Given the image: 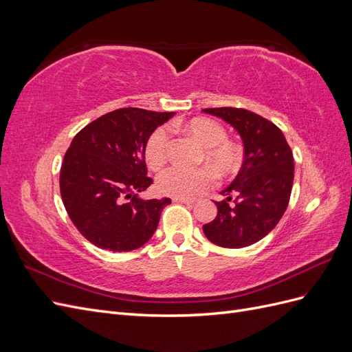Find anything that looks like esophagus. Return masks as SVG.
<instances>
[{
    "label": "esophagus",
    "mask_w": 352,
    "mask_h": 352,
    "mask_svg": "<svg viewBox=\"0 0 352 352\" xmlns=\"http://www.w3.org/2000/svg\"><path fill=\"white\" fill-rule=\"evenodd\" d=\"M176 202H182V204H188V206H194L198 204L199 199L198 198H175Z\"/></svg>",
    "instance_id": "1"
}]
</instances>
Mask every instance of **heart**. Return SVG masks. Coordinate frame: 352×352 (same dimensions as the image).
Listing matches in <instances>:
<instances>
[{
  "instance_id": "b5f03b06",
  "label": "heart",
  "mask_w": 352,
  "mask_h": 352,
  "mask_svg": "<svg viewBox=\"0 0 352 352\" xmlns=\"http://www.w3.org/2000/svg\"><path fill=\"white\" fill-rule=\"evenodd\" d=\"M185 131L192 135L204 146L201 160L206 162L216 173L229 175L235 172L241 163V155L235 145L226 142V132L223 127L208 119L189 120L184 124ZM168 132L164 127H158L145 145L146 163L153 170L162 167L167 158ZM212 176L207 168L185 170L170 167L157 177V189L160 194L173 198H192L211 185Z\"/></svg>"
}]
</instances>
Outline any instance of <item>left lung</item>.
<instances>
[{"label":"left lung","mask_w":352,"mask_h":352,"mask_svg":"<svg viewBox=\"0 0 352 352\" xmlns=\"http://www.w3.org/2000/svg\"><path fill=\"white\" fill-rule=\"evenodd\" d=\"M202 111L230 124L243 145L239 173L220 192L225 199L216 202L217 216L202 230L219 247H248L269 235L287 207L294 184L292 150L278 126L252 111L233 107Z\"/></svg>","instance_id":"obj_1"}]
</instances>
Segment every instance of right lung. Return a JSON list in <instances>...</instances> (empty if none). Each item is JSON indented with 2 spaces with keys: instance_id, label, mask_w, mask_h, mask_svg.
Wrapping results in <instances>:
<instances>
[{
  "instance_id": "obj_1",
  "label": "right lung",
  "mask_w": 352,
  "mask_h": 352,
  "mask_svg": "<svg viewBox=\"0 0 352 352\" xmlns=\"http://www.w3.org/2000/svg\"><path fill=\"white\" fill-rule=\"evenodd\" d=\"M175 113L119 109L73 138L60 172V192L73 225L95 247L132 251L151 239L172 199H144L145 145Z\"/></svg>"
}]
</instances>
